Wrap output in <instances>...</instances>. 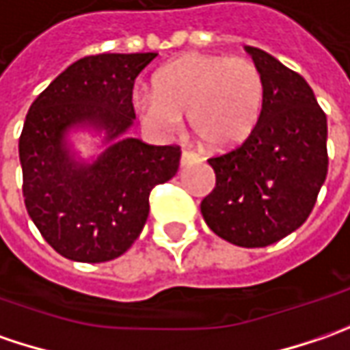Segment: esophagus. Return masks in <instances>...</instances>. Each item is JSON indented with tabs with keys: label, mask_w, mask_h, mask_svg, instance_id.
Wrapping results in <instances>:
<instances>
[{
	"label": "esophagus",
	"mask_w": 350,
	"mask_h": 350,
	"mask_svg": "<svg viewBox=\"0 0 350 350\" xmlns=\"http://www.w3.org/2000/svg\"><path fill=\"white\" fill-rule=\"evenodd\" d=\"M196 160H198V154H196V152H191V150H184V152H182V157H180L182 166H186V164H190V162H196Z\"/></svg>",
	"instance_id": "1"
}]
</instances>
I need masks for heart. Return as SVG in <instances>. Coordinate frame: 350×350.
Listing matches in <instances>:
<instances>
[{"instance_id": "heart-1", "label": "heart", "mask_w": 350, "mask_h": 350, "mask_svg": "<svg viewBox=\"0 0 350 350\" xmlns=\"http://www.w3.org/2000/svg\"><path fill=\"white\" fill-rule=\"evenodd\" d=\"M154 96L135 105L143 123L174 133L188 115L193 135L213 150H229L249 139L260 117L265 82L254 62L225 54H188L154 76Z\"/></svg>"}]
</instances>
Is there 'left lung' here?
<instances>
[{
	"label": "left lung",
	"instance_id": "obj_1",
	"mask_svg": "<svg viewBox=\"0 0 350 350\" xmlns=\"http://www.w3.org/2000/svg\"><path fill=\"white\" fill-rule=\"evenodd\" d=\"M265 99L256 127L233 150L207 160L215 188L202 202L207 227L237 247H268L310 217L327 176V117L310 84L260 49Z\"/></svg>",
	"mask_w": 350,
	"mask_h": 350
}]
</instances>
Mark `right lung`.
I'll return each mask as SVG.
<instances>
[{
  "mask_svg": "<svg viewBox=\"0 0 350 350\" xmlns=\"http://www.w3.org/2000/svg\"><path fill=\"white\" fill-rule=\"evenodd\" d=\"M157 53L96 54L70 64L38 96L19 137L29 217L54 251L76 262L121 256L141 235L148 196L178 172L180 146L123 139L135 119L133 85ZM106 131L92 165L76 161L66 135Z\"/></svg>",
  "mask_w": 350,
  "mask_h": 350,
  "instance_id": "obj_1",
  "label": "right lung"
}]
</instances>
